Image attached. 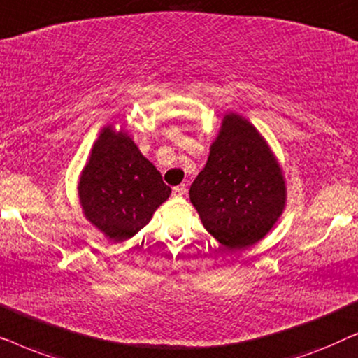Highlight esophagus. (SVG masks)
Listing matches in <instances>:
<instances>
[{"label": "esophagus", "instance_id": "obj_1", "mask_svg": "<svg viewBox=\"0 0 358 358\" xmlns=\"http://www.w3.org/2000/svg\"><path fill=\"white\" fill-rule=\"evenodd\" d=\"M185 192H187V185H185V184L176 185V187L173 189L174 197H182V195H185Z\"/></svg>", "mask_w": 358, "mask_h": 358}]
</instances>
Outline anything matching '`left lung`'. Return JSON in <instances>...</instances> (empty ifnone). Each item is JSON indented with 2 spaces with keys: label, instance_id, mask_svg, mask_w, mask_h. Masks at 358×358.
<instances>
[{
  "label": "left lung",
  "instance_id": "left-lung-1",
  "mask_svg": "<svg viewBox=\"0 0 358 358\" xmlns=\"http://www.w3.org/2000/svg\"><path fill=\"white\" fill-rule=\"evenodd\" d=\"M189 195L207 231L234 251L252 246L273 227L285 205V182L259 131L228 114Z\"/></svg>",
  "mask_w": 358,
  "mask_h": 358
}]
</instances>
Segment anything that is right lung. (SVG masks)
Segmentation results:
<instances>
[{
    "label": "right lung",
    "mask_w": 358,
    "mask_h": 358,
    "mask_svg": "<svg viewBox=\"0 0 358 358\" xmlns=\"http://www.w3.org/2000/svg\"><path fill=\"white\" fill-rule=\"evenodd\" d=\"M78 190L86 218L117 243L138 233L171 194L130 136L112 127L94 143Z\"/></svg>",
    "instance_id": "add662e5"
}]
</instances>
